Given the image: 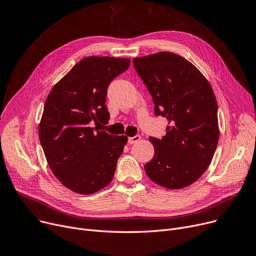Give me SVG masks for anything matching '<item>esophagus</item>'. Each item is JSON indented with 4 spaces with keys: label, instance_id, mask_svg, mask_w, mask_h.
<instances>
[{
    "label": "esophagus",
    "instance_id": "1",
    "mask_svg": "<svg viewBox=\"0 0 256 256\" xmlns=\"http://www.w3.org/2000/svg\"><path fill=\"white\" fill-rule=\"evenodd\" d=\"M140 140H141V136L137 134V136H134V137H130V138L128 139V143L132 145V144H134V143L139 142Z\"/></svg>",
    "mask_w": 256,
    "mask_h": 256
}]
</instances>
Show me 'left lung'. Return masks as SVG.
<instances>
[{"label":"left lung","mask_w":256,"mask_h":256,"mask_svg":"<svg viewBox=\"0 0 256 256\" xmlns=\"http://www.w3.org/2000/svg\"><path fill=\"white\" fill-rule=\"evenodd\" d=\"M132 64L152 96L154 114L170 124L162 139L149 138L154 156L145 172L168 190L184 188L205 173L217 147L213 90L192 62L172 52L134 58Z\"/></svg>","instance_id":"obj_1"}]
</instances>
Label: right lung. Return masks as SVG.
Returning <instances> with one entry per match:
<instances>
[{
    "label": "right lung",
    "instance_id": "right-lung-1",
    "mask_svg": "<svg viewBox=\"0 0 256 256\" xmlns=\"http://www.w3.org/2000/svg\"><path fill=\"white\" fill-rule=\"evenodd\" d=\"M130 64V58H82L46 98L39 124L40 143L51 171L74 192L92 194L113 179L128 138L90 126L108 124V86Z\"/></svg>",
    "mask_w": 256,
    "mask_h": 256
}]
</instances>
